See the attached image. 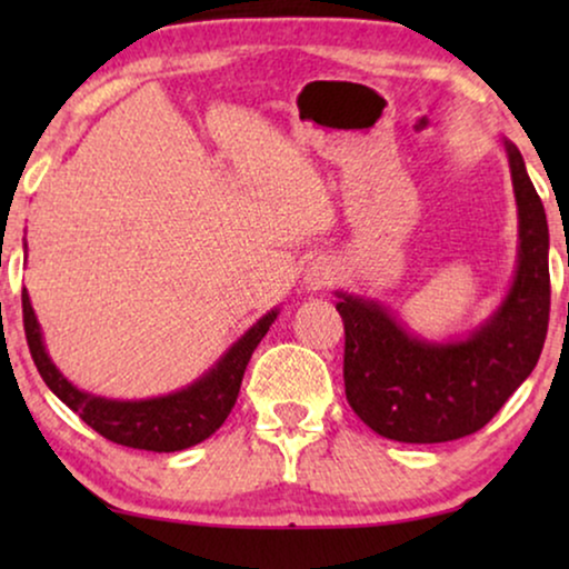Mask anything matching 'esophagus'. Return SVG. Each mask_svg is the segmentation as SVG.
I'll return each instance as SVG.
<instances>
[{"label": "esophagus", "instance_id": "esophagus-1", "mask_svg": "<svg viewBox=\"0 0 569 569\" xmlns=\"http://www.w3.org/2000/svg\"><path fill=\"white\" fill-rule=\"evenodd\" d=\"M333 279H337V271H333L329 263H326V261H313L306 269L302 284H306V290H323V287H329Z\"/></svg>", "mask_w": 569, "mask_h": 569}]
</instances>
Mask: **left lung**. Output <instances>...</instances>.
I'll return each mask as SVG.
<instances>
[{
	"label": "left lung",
	"mask_w": 569,
	"mask_h": 569,
	"mask_svg": "<svg viewBox=\"0 0 569 569\" xmlns=\"http://www.w3.org/2000/svg\"><path fill=\"white\" fill-rule=\"evenodd\" d=\"M518 204V267L508 295L469 337L430 341L383 302L337 292L345 321V391L372 432L448 442L492 419L539 362L549 326V224L523 154L502 139Z\"/></svg>",
	"instance_id": "obj_1"
}]
</instances>
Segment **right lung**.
<instances>
[{
	"label": "right lung",
	"instance_id": "right-lung-1",
	"mask_svg": "<svg viewBox=\"0 0 569 569\" xmlns=\"http://www.w3.org/2000/svg\"><path fill=\"white\" fill-rule=\"evenodd\" d=\"M279 310H269L261 316L204 376L193 380L181 391L154 396V399L139 401H119L106 399L82 391L69 383L53 360L46 352L41 323H38L36 310L30 306L28 290L22 287V323H26V339L33 355V362L41 372L43 383L67 403L82 422L103 435L106 440L119 442L127 448L154 450V453H173L197 446L209 435L220 430V425L236 407L240 383H243L246 365L251 360L253 349L267 337L269 326L274 323Z\"/></svg>",
	"mask_w": 569,
	"mask_h": 569
}]
</instances>
